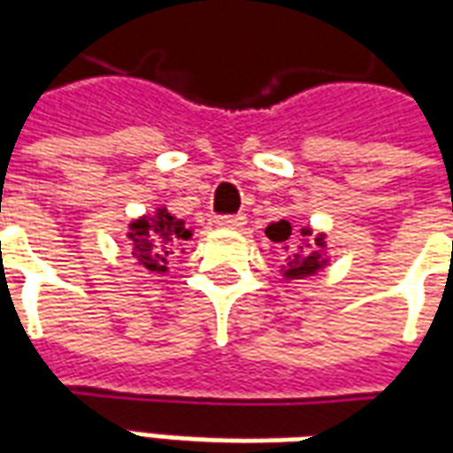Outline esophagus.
Returning <instances> with one entry per match:
<instances>
[{
    "label": "esophagus",
    "mask_w": 453,
    "mask_h": 453,
    "mask_svg": "<svg viewBox=\"0 0 453 453\" xmlns=\"http://www.w3.org/2000/svg\"><path fill=\"white\" fill-rule=\"evenodd\" d=\"M218 227H227V230H237V227H242L247 223L245 216H216L213 220Z\"/></svg>",
    "instance_id": "obj_1"
}]
</instances>
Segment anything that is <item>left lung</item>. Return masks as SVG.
<instances>
[{"instance_id":"left-lung-1","label":"left lung","mask_w":453,"mask_h":453,"mask_svg":"<svg viewBox=\"0 0 453 453\" xmlns=\"http://www.w3.org/2000/svg\"><path fill=\"white\" fill-rule=\"evenodd\" d=\"M301 235H303V245L298 247V252L288 255V262L281 266L284 272V279H308V276H315L320 269L327 266V245H325V233H318L313 240L308 237L313 235L311 227H301ZM266 237L274 240V242H286L291 237V223L288 220H279V223H272L266 227ZM288 250V247H286Z\"/></svg>"}]
</instances>
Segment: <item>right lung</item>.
Here are the masks:
<instances>
[{"mask_svg": "<svg viewBox=\"0 0 453 453\" xmlns=\"http://www.w3.org/2000/svg\"><path fill=\"white\" fill-rule=\"evenodd\" d=\"M128 240L133 245V259L145 272H167L169 255L191 240V227L184 220L172 216L167 208H155V213L130 220Z\"/></svg>", "mask_w": 453, "mask_h": 453, "instance_id": "right-lung-1", "label": "right lung"}]
</instances>
